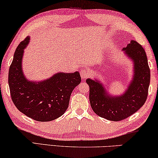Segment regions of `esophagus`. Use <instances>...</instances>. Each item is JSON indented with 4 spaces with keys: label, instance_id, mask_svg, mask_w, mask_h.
Masks as SVG:
<instances>
[{
    "label": "esophagus",
    "instance_id": "34e87169",
    "mask_svg": "<svg viewBox=\"0 0 158 158\" xmlns=\"http://www.w3.org/2000/svg\"><path fill=\"white\" fill-rule=\"evenodd\" d=\"M80 74H81V76L82 79L85 80L86 78H87V77H89L90 73L88 70L83 69V70H81V72H80Z\"/></svg>",
    "mask_w": 158,
    "mask_h": 158
}]
</instances>
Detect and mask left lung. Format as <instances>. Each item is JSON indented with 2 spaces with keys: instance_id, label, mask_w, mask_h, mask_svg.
I'll return each mask as SVG.
<instances>
[{
  "instance_id": "obj_1",
  "label": "left lung",
  "mask_w": 158,
  "mask_h": 158,
  "mask_svg": "<svg viewBox=\"0 0 158 158\" xmlns=\"http://www.w3.org/2000/svg\"><path fill=\"white\" fill-rule=\"evenodd\" d=\"M123 51L132 60L134 66L132 80L124 94L111 96L98 80H86L90 88L89 100L93 111L101 117L114 122L129 117L144 105L150 81V70L143 47L131 40Z\"/></svg>"
}]
</instances>
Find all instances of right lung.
Here are the masks:
<instances>
[{
  "instance_id": "obj_1",
  "label": "right lung",
  "mask_w": 158,
  "mask_h": 158,
  "mask_svg": "<svg viewBox=\"0 0 158 158\" xmlns=\"http://www.w3.org/2000/svg\"><path fill=\"white\" fill-rule=\"evenodd\" d=\"M27 36L17 47L8 71V85L14 105L28 117L50 122L61 116L68 108L70 95L81 81L79 72L57 73L49 79L29 81L23 74L22 60L29 44Z\"/></svg>"
}]
</instances>
